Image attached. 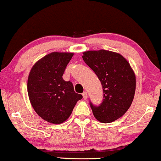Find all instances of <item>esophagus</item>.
<instances>
[{
  "label": "esophagus",
  "instance_id": "34e87169",
  "mask_svg": "<svg viewBox=\"0 0 161 161\" xmlns=\"http://www.w3.org/2000/svg\"><path fill=\"white\" fill-rule=\"evenodd\" d=\"M83 99H84V100H86V99H87L88 94H87L86 92H84L83 93Z\"/></svg>",
  "mask_w": 161,
  "mask_h": 161
}]
</instances>
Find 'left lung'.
<instances>
[{"instance_id": "8db88e82", "label": "left lung", "mask_w": 161, "mask_h": 161, "mask_svg": "<svg viewBox=\"0 0 161 161\" xmlns=\"http://www.w3.org/2000/svg\"><path fill=\"white\" fill-rule=\"evenodd\" d=\"M83 54V61L102 83L104 93L99 106L90 103L94 117L103 123L114 122L130 107L136 92V75L128 61L118 53L100 50Z\"/></svg>"}]
</instances>
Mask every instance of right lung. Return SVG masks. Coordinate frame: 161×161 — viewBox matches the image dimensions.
Returning <instances> with one entry per match:
<instances>
[{"mask_svg": "<svg viewBox=\"0 0 161 161\" xmlns=\"http://www.w3.org/2000/svg\"><path fill=\"white\" fill-rule=\"evenodd\" d=\"M73 53L53 52L33 66L27 89L31 104L42 119L52 124H61L71 115L75 105L83 98L74 91L70 81L62 76Z\"/></svg>", "mask_w": 161, "mask_h": 161, "instance_id": "1", "label": "right lung"}]
</instances>
